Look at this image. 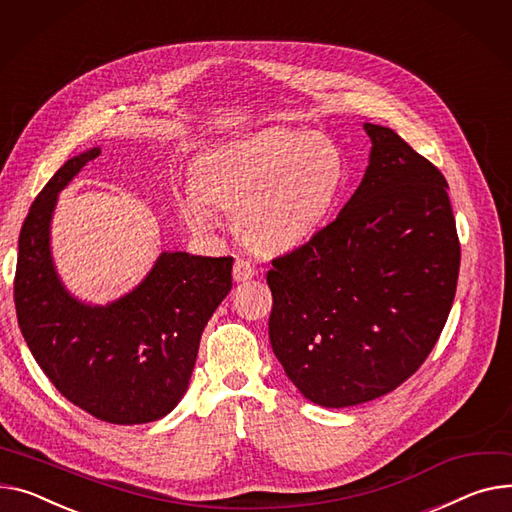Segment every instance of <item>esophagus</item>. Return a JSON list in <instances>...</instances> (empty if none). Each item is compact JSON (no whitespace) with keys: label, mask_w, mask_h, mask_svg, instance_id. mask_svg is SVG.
<instances>
[{"label":"esophagus","mask_w":512,"mask_h":512,"mask_svg":"<svg viewBox=\"0 0 512 512\" xmlns=\"http://www.w3.org/2000/svg\"><path fill=\"white\" fill-rule=\"evenodd\" d=\"M232 274H234V280H236V282H245V280H251V278L257 274V267H255L249 259L238 257V259L234 261Z\"/></svg>","instance_id":"obj_1"}]
</instances>
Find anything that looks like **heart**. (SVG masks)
I'll list each match as a JSON object with an SVG mask.
<instances>
[{
    "mask_svg": "<svg viewBox=\"0 0 512 512\" xmlns=\"http://www.w3.org/2000/svg\"><path fill=\"white\" fill-rule=\"evenodd\" d=\"M348 181L346 154L315 131L269 129L203 158L181 212L199 232L218 226L214 206L236 210V228L263 251H284L315 234Z\"/></svg>",
    "mask_w": 512,
    "mask_h": 512,
    "instance_id": "1",
    "label": "heart"
}]
</instances>
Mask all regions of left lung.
<instances>
[{"instance_id": "left-lung-1", "label": "left lung", "mask_w": 512, "mask_h": 512, "mask_svg": "<svg viewBox=\"0 0 512 512\" xmlns=\"http://www.w3.org/2000/svg\"><path fill=\"white\" fill-rule=\"evenodd\" d=\"M366 175L333 222L271 259L269 342L298 391L323 407L391 393L445 327L461 245L440 170L364 123Z\"/></svg>"}]
</instances>
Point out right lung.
<instances>
[{
	"label": "right lung",
	"instance_id": "add662e5",
	"mask_svg": "<svg viewBox=\"0 0 512 512\" xmlns=\"http://www.w3.org/2000/svg\"><path fill=\"white\" fill-rule=\"evenodd\" d=\"M92 148L67 160L32 201L18 238L14 302L20 331L55 389L109 424L164 418L189 387L199 339L232 288V257L162 253L127 296L90 306L65 292L49 251L57 193Z\"/></svg>",
	"mask_w": 512,
	"mask_h": 512
}]
</instances>
